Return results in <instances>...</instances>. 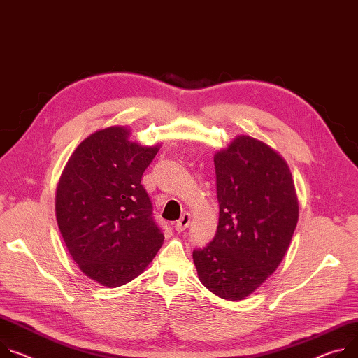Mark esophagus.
Here are the masks:
<instances>
[{
  "label": "esophagus",
  "mask_w": 358,
  "mask_h": 358,
  "mask_svg": "<svg viewBox=\"0 0 358 358\" xmlns=\"http://www.w3.org/2000/svg\"><path fill=\"white\" fill-rule=\"evenodd\" d=\"M189 220H191L189 214H188V213H184V214L181 215V218L174 224V229H176L178 233L184 231V230L187 229V227L189 225Z\"/></svg>",
  "instance_id": "1"
}]
</instances>
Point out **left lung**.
<instances>
[{"instance_id": "obj_1", "label": "left lung", "mask_w": 358, "mask_h": 358, "mask_svg": "<svg viewBox=\"0 0 358 358\" xmlns=\"http://www.w3.org/2000/svg\"><path fill=\"white\" fill-rule=\"evenodd\" d=\"M217 233L192 251L200 281L215 296L243 300L278 267L299 221L287 162L247 136L215 154Z\"/></svg>"}]
</instances>
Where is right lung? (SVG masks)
Here are the masks:
<instances>
[{"instance_id":"obj_1","label":"right lung","mask_w":358,"mask_h":358,"mask_svg":"<svg viewBox=\"0 0 358 358\" xmlns=\"http://www.w3.org/2000/svg\"><path fill=\"white\" fill-rule=\"evenodd\" d=\"M124 127L85 138L58 182L57 222L81 271L107 287H120L152 262L164 241L152 203L141 184L159 145L128 141Z\"/></svg>"}]
</instances>
